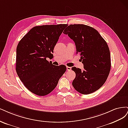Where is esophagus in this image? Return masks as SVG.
Wrapping results in <instances>:
<instances>
[{
  "mask_svg": "<svg viewBox=\"0 0 128 128\" xmlns=\"http://www.w3.org/2000/svg\"><path fill=\"white\" fill-rule=\"evenodd\" d=\"M66 68H67V70L68 71H70L71 70V67H69V66H67L66 67Z\"/></svg>",
  "mask_w": 128,
  "mask_h": 128,
  "instance_id": "1",
  "label": "esophagus"
}]
</instances>
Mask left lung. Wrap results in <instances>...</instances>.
Listing matches in <instances>:
<instances>
[{
	"label": "left lung",
	"mask_w": 128,
	"mask_h": 128,
	"mask_svg": "<svg viewBox=\"0 0 128 128\" xmlns=\"http://www.w3.org/2000/svg\"><path fill=\"white\" fill-rule=\"evenodd\" d=\"M75 42L84 70L73 67L76 78L73 87L88 94L98 90L108 79L111 68L110 52L105 40L93 28L84 24H71L63 32Z\"/></svg>",
	"instance_id": "left-lung-1"
}]
</instances>
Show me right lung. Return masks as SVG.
<instances>
[{"instance_id": "right-lung-1", "label": "right lung", "mask_w": 128, "mask_h": 128, "mask_svg": "<svg viewBox=\"0 0 128 128\" xmlns=\"http://www.w3.org/2000/svg\"><path fill=\"white\" fill-rule=\"evenodd\" d=\"M68 26H34L18 44L16 72L26 87L36 95L43 96L50 93L66 70V66L54 65L46 58L53 56L55 46Z\"/></svg>"}]
</instances>
